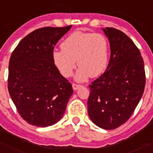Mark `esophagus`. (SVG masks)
<instances>
[{
  "instance_id": "34e87169",
  "label": "esophagus",
  "mask_w": 153,
  "mask_h": 153,
  "mask_svg": "<svg viewBox=\"0 0 153 153\" xmlns=\"http://www.w3.org/2000/svg\"><path fill=\"white\" fill-rule=\"evenodd\" d=\"M80 85H79V84H76V83H73V89H74V90H78V89L79 88V87H80Z\"/></svg>"
}]
</instances>
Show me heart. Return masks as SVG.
<instances>
[{"label": "heart", "instance_id": "obj_1", "mask_svg": "<svg viewBox=\"0 0 153 153\" xmlns=\"http://www.w3.org/2000/svg\"><path fill=\"white\" fill-rule=\"evenodd\" d=\"M61 49L53 53V60L66 77L73 74L76 60L79 69L75 78L79 82L100 76L107 67L109 44L102 33L75 31L63 40Z\"/></svg>", "mask_w": 153, "mask_h": 153}]
</instances>
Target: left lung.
<instances>
[{
    "label": "left lung",
    "instance_id": "8db88e82",
    "mask_svg": "<svg viewBox=\"0 0 153 153\" xmlns=\"http://www.w3.org/2000/svg\"><path fill=\"white\" fill-rule=\"evenodd\" d=\"M110 45L106 71L89 85L87 109L97 126L114 129L130 118L146 85L141 53L126 34L113 27L102 29Z\"/></svg>",
    "mask_w": 153,
    "mask_h": 153
}]
</instances>
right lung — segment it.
Returning a JSON list of instances; mask_svg holds the SVG:
<instances>
[{"mask_svg": "<svg viewBox=\"0 0 153 153\" xmlns=\"http://www.w3.org/2000/svg\"><path fill=\"white\" fill-rule=\"evenodd\" d=\"M72 25L36 29L20 41L8 68V91L27 123L47 127L63 116L73 94L71 83L53 60L55 45Z\"/></svg>", "mask_w": 153, "mask_h": 153, "instance_id": "obj_1", "label": "right lung"}]
</instances>
